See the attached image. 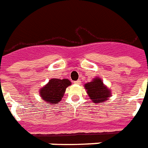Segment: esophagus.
Returning <instances> with one entry per match:
<instances>
[{"mask_svg":"<svg viewBox=\"0 0 148 148\" xmlns=\"http://www.w3.org/2000/svg\"><path fill=\"white\" fill-rule=\"evenodd\" d=\"M74 83L75 84H77V85H78V84H80L81 83V82L79 80H77V81H75V82H74Z\"/></svg>","mask_w":148,"mask_h":148,"instance_id":"34e87169","label":"esophagus"}]
</instances>
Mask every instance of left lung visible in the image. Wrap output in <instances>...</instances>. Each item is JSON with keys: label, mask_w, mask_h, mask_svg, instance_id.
I'll list each match as a JSON object with an SVG mask.
<instances>
[{"label": "left lung", "mask_w": 148, "mask_h": 148, "mask_svg": "<svg viewBox=\"0 0 148 148\" xmlns=\"http://www.w3.org/2000/svg\"><path fill=\"white\" fill-rule=\"evenodd\" d=\"M90 99L94 103H102L110 96V90L105 86L100 78H94L93 82L85 85Z\"/></svg>", "instance_id": "1"}]
</instances>
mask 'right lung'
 Masks as SVG:
<instances>
[{
    "label": "right lung",
    "mask_w": 148,
    "mask_h": 148,
    "mask_svg": "<svg viewBox=\"0 0 148 148\" xmlns=\"http://www.w3.org/2000/svg\"><path fill=\"white\" fill-rule=\"evenodd\" d=\"M71 82L68 79L52 78L45 86L39 90L40 96L45 102L58 104L62 98L66 87L71 86Z\"/></svg>",
    "instance_id": "obj_1"
}]
</instances>
